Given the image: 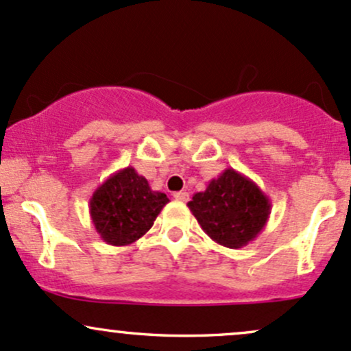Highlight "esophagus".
<instances>
[{
    "mask_svg": "<svg viewBox=\"0 0 351 351\" xmlns=\"http://www.w3.org/2000/svg\"><path fill=\"white\" fill-rule=\"evenodd\" d=\"M173 198L178 199V202H188L190 195H188L186 191H176V193H173Z\"/></svg>",
    "mask_w": 351,
    "mask_h": 351,
    "instance_id": "1",
    "label": "esophagus"
}]
</instances>
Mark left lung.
Returning a JSON list of instances; mask_svg holds the SVG:
<instances>
[{
	"instance_id": "1",
	"label": "left lung",
	"mask_w": 351,
	"mask_h": 351,
	"mask_svg": "<svg viewBox=\"0 0 351 351\" xmlns=\"http://www.w3.org/2000/svg\"><path fill=\"white\" fill-rule=\"evenodd\" d=\"M188 208L208 237L226 248H243L267 225L271 203L255 182L226 168L193 195Z\"/></svg>"
}]
</instances>
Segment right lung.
I'll return each mask as SVG.
<instances>
[{
	"mask_svg": "<svg viewBox=\"0 0 351 351\" xmlns=\"http://www.w3.org/2000/svg\"><path fill=\"white\" fill-rule=\"evenodd\" d=\"M168 202L167 195L149 188L145 176L126 167L96 188L90 198V217L103 241L126 246L152 228Z\"/></svg>",
	"mask_w": 351,
	"mask_h": 351,
	"instance_id": "1",
	"label": "right lung"
}]
</instances>
